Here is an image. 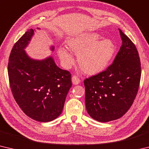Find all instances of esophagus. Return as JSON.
<instances>
[{"label": "esophagus", "mask_w": 149, "mask_h": 149, "mask_svg": "<svg viewBox=\"0 0 149 149\" xmlns=\"http://www.w3.org/2000/svg\"><path fill=\"white\" fill-rule=\"evenodd\" d=\"M72 84L74 85H78L80 83V79H79V77L75 76V75H74L72 77Z\"/></svg>", "instance_id": "esophagus-1"}]
</instances>
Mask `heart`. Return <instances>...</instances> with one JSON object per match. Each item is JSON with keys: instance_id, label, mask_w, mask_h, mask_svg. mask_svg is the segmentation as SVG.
<instances>
[{"instance_id": "heart-1", "label": "heart", "mask_w": 149, "mask_h": 149, "mask_svg": "<svg viewBox=\"0 0 149 149\" xmlns=\"http://www.w3.org/2000/svg\"><path fill=\"white\" fill-rule=\"evenodd\" d=\"M99 39L98 33L85 32L70 37L65 42L67 49L77 55L80 68L87 74L104 71L114 56V42L109 39ZM57 53L64 67L68 68L74 64V57L66 49H59Z\"/></svg>"}]
</instances>
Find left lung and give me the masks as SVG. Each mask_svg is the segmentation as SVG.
<instances>
[{"instance_id": "obj_1", "label": "left lung", "mask_w": 149, "mask_h": 149, "mask_svg": "<svg viewBox=\"0 0 149 149\" xmlns=\"http://www.w3.org/2000/svg\"><path fill=\"white\" fill-rule=\"evenodd\" d=\"M120 30L122 45L112 64L85 79L88 114L100 122L119 119L132 107L141 79L140 58L135 45Z\"/></svg>"}]
</instances>
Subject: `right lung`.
I'll list each match as a JSON object with an SVG mask.
<instances>
[{"label":"right lung","instance_id":"right-lung-1","mask_svg":"<svg viewBox=\"0 0 149 149\" xmlns=\"http://www.w3.org/2000/svg\"><path fill=\"white\" fill-rule=\"evenodd\" d=\"M35 31H27L12 48L8 64L9 82L14 99L25 114L34 120L48 122L61 114L72 85L71 74L58 67L52 56L35 60L28 56L25 49ZM50 49L53 51L54 46Z\"/></svg>","mask_w":149,"mask_h":149}]
</instances>
